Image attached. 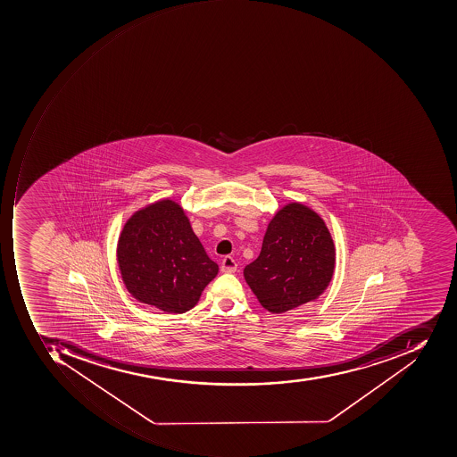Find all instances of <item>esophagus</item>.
<instances>
[{"mask_svg":"<svg viewBox=\"0 0 457 457\" xmlns=\"http://www.w3.org/2000/svg\"><path fill=\"white\" fill-rule=\"evenodd\" d=\"M237 262H235L230 255H227V257L222 260V264H220V271L229 272V274H232V272H237Z\"/></svg>","mask_w":457,"mask_h":457,"instance_id":"1","label":"esophagus"}]
</instances>
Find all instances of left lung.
Here are the masks:
<instances>
[{
	"label": "left lung",
	"instance_id": "1",
	"mask_svg": "<svg viewBox=\"0 0 457 457\" xmlns=\"http://www.w3.org/2000/svg\"><path fill=\"white\" fill-rule=\"evenodd\" d=\"M334 268V240L324 220L307 205L289 203L268 224L262 252L243 275L260 304L280 314L318 299Z\"/></svg>",
	"mask_w": 457,
	"mask_h": 457
}]
</instances>
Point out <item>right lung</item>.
I'll return each mask as SVG.
<instances>
[{"instance_id":"right-lung-1","label":"right lung","mask_w":457,"mask_h":457,"mask_svg":"<svg viewBox=\"0 0 457 457\" xmlns=\"http://www.w3.org/2000/svg\"><path fill=\"white\" fill-rule=\"evenodd\" d=\"M117 258L128 292L172 314L193 309L218 274L183 208L170 199L145 205L126 220Z\"/></svg>"}]
</instances>
